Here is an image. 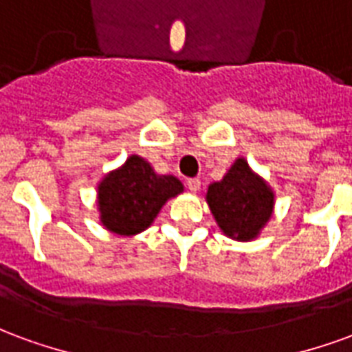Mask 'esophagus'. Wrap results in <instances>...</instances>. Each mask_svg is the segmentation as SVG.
I'll return each mask as SVG.
<instances>
[{
    "label": "esophagus",
    "instance_id": "obj_1",
    "mask_svg": "<svg viewBox=\"0 0 352 352\" xmlns=\"http://www.w3.org/2000/svg\"><path fill=\"white\" fill-rule=\"evenodd\" d=\"M186 186H188V190L190 192H198L201 188V181L199 179H188L186 181Z\"/></svg>",
    "mask_w": 352,
    "mask_h": 352
}]
</instances>
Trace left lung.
Masks as SVG:
<instances>
[{
	"label": "left lung",
	"mask_w": 352,
	"mask_h": 352,
	"mask_svg": "<svg viewBox=\"0 0 352 352\" xmlns=\"http://www.w3.org/2000/svg\"><path fill=\"white\" fill-rule=\"evenodd\" d=\"M206 201L217 226L234 241L256 239L275 211V192L243 156L221 181L207 186Z\"/></svg>",
	"instance_id": "1"
}]
</instances>
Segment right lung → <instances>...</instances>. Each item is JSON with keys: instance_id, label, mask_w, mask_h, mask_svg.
<instances>
[{"instance_id": "add662e5", "label": "right lung", "mask_w": 352, "mask_h": 352, "mask_svg": "<svg viewBox=\"0 0 352 352\" xmlns=\"http://www.w3.org/2000/svg\"><path fill=\"white\" fill-rule=\"evenodd\" d=\"M96 206L103 228L115 236L131 237L145 232L162 207L184 192L173 175H158L139 154H130L122 166L98 183Z\"/></svg>"}]
</instances>
